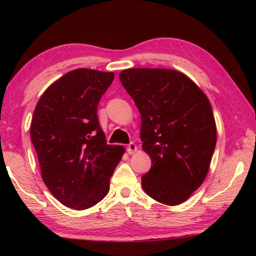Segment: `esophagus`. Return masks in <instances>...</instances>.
Listing matches in <instances>:
<instances>
[{"mask_svg":"<svg viewBox=\"0 0 256 256\" xmlns=\"http://www.w3.org/2000/svg\"><path fill=\"white\" fill-rule=\"evenodd\" d=\"M126 151H128V154H136V151H138V146H136V144H130L126 146Z\"/></svg>","mask_w":256,"mask_h":256,"instance_id":"34e87169","label":"esophagus"}]
</instances>
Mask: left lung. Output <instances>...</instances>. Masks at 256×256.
<instances>
[{"label":"left lung","instance_id":"1","mask_svg":"<svg viewBox=\"0 0 256 256\" xmlns=\"http://www.w3.org/2000/svg\"><path fill=\"white\" fill-rule=\"evenodd\" d=\"M120 80L140 112L142 149L151 159L142 188L162 204H180L206 180L216 148L209 99L170 68H128Z\"/></svg>","mask_w":256,"mask_h":256}]
</instances>
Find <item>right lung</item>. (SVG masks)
I'll return each mask as SVG.
<instances>
[{"label":"right lung","mask_w":256,"mask_h":256,"mask_svg":"<svg viewBox=\"0 0 256 256\" xmlns=\"http://www.w3.org/2000/svg\"><path fill=\"white\" fill-rule=\"evenodd\" d=\"M114 80L112 72L76 68L45 90L30 125L42 178L66 206L86 210L110 190L122 159V146L107 144L98 122V102Z\"/></svg>","instance_id":"1"}]
</instances>
